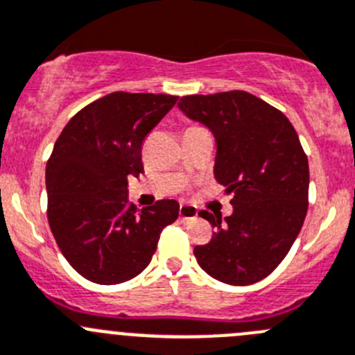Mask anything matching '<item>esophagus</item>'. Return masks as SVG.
<instances>
[{
  "label": "esophagus",
  "instance_id": "34e87169",
  "mask_svg": "<svg viewBox=\"0 0 355 355\" xmlns=\"http://www.w3.org/2000/svg\"><path fill=\"white\" fill-rule=\"evenodd\" d=\"M178 216H180L182 220H194L198 218V209L191 205H180V208H178Z\"/></svg>",
  "mask_w": 355,
  "mask_h": 355
}]
</instances>
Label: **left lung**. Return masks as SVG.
<instances>
[{
	"label": "left lung",
	"instance_id": "8db88e82",
	"mask_svg": "<svg viewBox=\"0 0 355 355\" xmlns=\"http://www.w3.org/2000/svg\"><path fill=\"white\" fill-rule=\"evenodd\" d=\"M178 107L215 135V178L232 194L230 216L199 211L215 232L194 248L196 260L225 284L258 283L283 261L304 225L307 154L290 119L248 92L187 95Z\"/></svg>",
	"mask_w": 355,
	"mask_h": 355
}]
</instances>
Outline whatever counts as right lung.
<instances>
[{
  "label": "right lung",
  "instance_id": "add662e5",
  "mask_svg": "<svg viewBox=\"0 0 355 355\" xmlns=\"http://www.w3.org/2000/svg\"><path fill=\"white\" fill-rule=\"evenodd\" d=\"M177 98L114 92L72 116L55 142L46 163L48 223L65 260L92 283L139 276L177 220L175 199L144 209L128 201V177L144 173V140Z\"/></svg>",
  "mask_w": 355,
  "mask_h": 355
}]
</instances>
